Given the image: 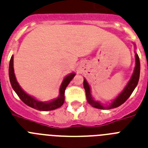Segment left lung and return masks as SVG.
<instances>
[{
	"instance_id": "obj_1",
	"label": "left lung",
	"mask_w": 148,
	"mask_h": 148,
	"mask_svg": "<svg viewBox=\"0 0 148 148\" xmlns=\"http://www.w3.org/2000/svg\"><path fill=\"white\" fill-rule=\"evenodd\" d=\"M139 75H140V61H139V58L137 54H136V66H135L134 73L132 74V77H131L130 80L128 82L126 88L123 89V90L120 93L118 97L116 98L111 103L109 106H105L99 103L98 101H95L92 98L91 94H90V88L89 84L87 82V81L84 79V88L86 92V98L88 100V103L90 106H92L94 108H99V109H107V108H117V107L120 106L121 105L123 104L127 100L129 97H130L132 93L133 92L134 89L136 88V85L138 84V80H139Z\"/></svg>"
}]
</instances>
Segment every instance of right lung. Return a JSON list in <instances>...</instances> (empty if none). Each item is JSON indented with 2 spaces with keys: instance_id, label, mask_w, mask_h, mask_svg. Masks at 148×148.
Returning a JSON list of instances; mask_svg holds the SVG:
<instances>
[{
  "instance_id": "add662e5",
  "label": "right lung",
  "mask_w": 148,
  "mask_h": 148,
  "mask_svg": "<svg viewBox=\"0 0 148 148\" xmlns=\"http://www.w3.org/2000/svg\"><path fill=\"white\" fill-rule=\"evenodd\" d=\"M75 73H71L70 75H67L64 79L60 88V96L57 99H54L51 102H49V103H43V102H40V101L35 99L34 97L27 94L23 90L21 89L18 83L16 81L15 73H14L13 56L11 57V59L10 60L9 76H10V81L12 88H13L15 92L17 93V95L18 96V97L23 103H25L28 106L39 111H51L58 108H60L64 103V99H65L64 93H65L66 88L67 87L69 83L70 82V81L73 79V77L75 76Z\"/></svg>"
}]
</instances>
